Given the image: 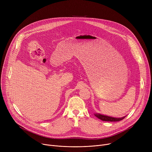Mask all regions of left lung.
Returning a JSON list of instances; mask_svg holds the SVG:
<instances>
[{"label":"left lung","mask_w":152,"mask_h":152,"mask_svg":"<svg viewBox=\"0 0 152 152\" xmlns=\"http://www.w3.org/2000/svg\"><path fill=\"white\" fill-rule=\"evenodd\" d=\"M95 116L97 117L99 119H101L102 121H119L123 119L125 117H123L121 118H113V117H110V116H105V115H100V114H95Z\"/></svg>","instance_id":"obj_1"}]
</instances>
